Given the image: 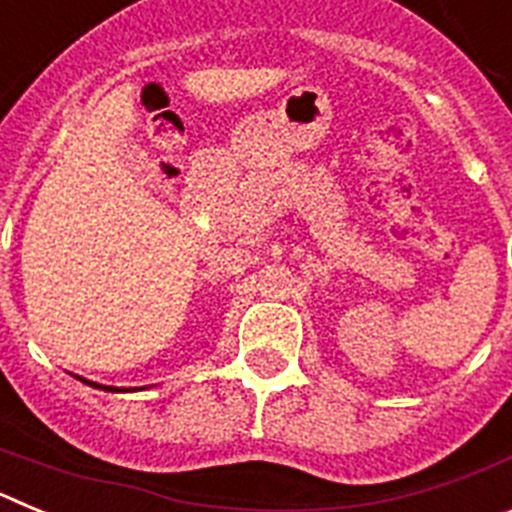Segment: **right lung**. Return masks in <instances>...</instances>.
<instances>
[{
	"label": "right lung",
	"instance_id": "add662e5",
	"mask_svg": "<svg viewBox=\"0 0 512 512\" xmlns=\"http://www.w3.org/2000/svg\"><path fill=\"white\" fill-rule=\"evenodd\" d=\"M76 379H79V382H84V384H89V387H97V390H104V392H125V390H117V387H107V384L89 382V379H84V377H76Z\"/></svg>",
	"mask_w": 512,
	"mask_h": 512
}]
</instances>
